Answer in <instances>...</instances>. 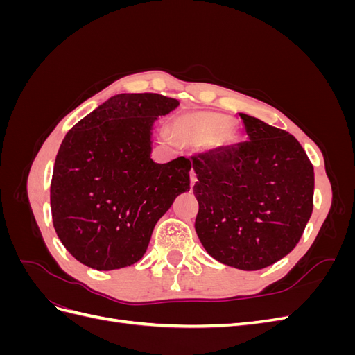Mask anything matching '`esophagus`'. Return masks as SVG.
I'll list each match as a JSON object with an SVG mask.
<instances>
[{"label": "esophagus", "instance_id": "esophagus-1", "mask_svg": "<svg viewBox=\"0 0 355 355\" xmlns=\"http://www.w3.org/2000/svg\"><path fill=\"white\" fill-rule=\"evenodd\" d=\"M196 182H197V175H196V171H194V170H191V187H194V185H196Z\"/></svg>", "mask_w": 355, "mask_h": 355}]
</instances>
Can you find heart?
Segmentation results:
<instances>
[{
	"label": "heart",
	"instance_id": "obj_1",
	"mask_svg": "<svg viewBox=\"0 0 355 355\" xmlns=\"http://www.w3.org/2000/svg\"><path fill=\"white\" fill-rule=\"evenodd\" d=\"M231 120L230 116L216 112H200V114H191L179 118V120L171 127V133L176 139L187 144H206L210 142L216 135L214 144L220 145L230 135L227 132V127L230 125Z\"/></svg>",
	"mask_w": 355,
	"mask_h": 355
}]
</instances>
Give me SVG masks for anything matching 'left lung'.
Listing matches in <instances>:
<instances>
[{
	"mask_svg": "<svg viewBox=\"0 0 355 355\" xmlns=\"http://www.w3.org/2000/svg\"><path fill=\"white\" fill-rule=\"evenodd\" d=\"M245 139L192 157L196 231L218 262L256 271L295 249L313 213L314 167L282 128L240 114Z\"/></svg>",
	"mask_w": 355,
	"mask_h": 355,
	"instance_id": "left-lung-1",
	"label": "left lung"
}]
</instances>
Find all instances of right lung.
<instances>
[{"mask_svg":"<svg viewBox=\"0 0 355 355\" xmlns=\"http://www.w3.org/2000/svg\"><path fill=\"white\" fill-rule=\"evenodd\" d=\"M179 101L115 94L67 133L53 168L50 204L59 240L98 271L142 259L155 223L189 191L191 161L151 158L153 125Z\"/></svg>","mask_w":355,"mask_h":355,"instance_id":"obj_1","label":"right lung"}]
</instances>
